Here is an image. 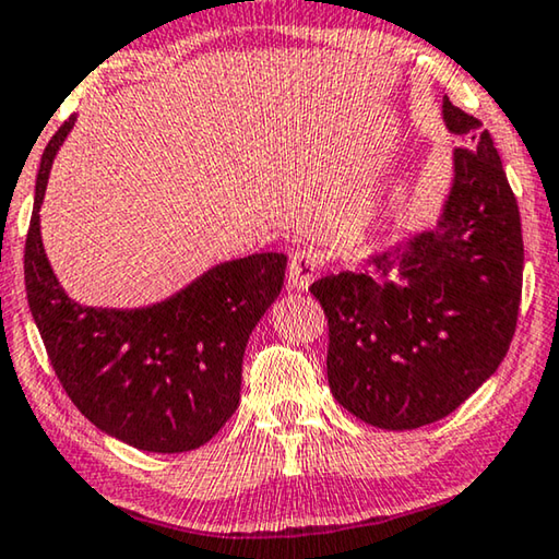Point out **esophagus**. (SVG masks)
<instances>
[{
  "label": "esophagus",
  "mask_w": 559,
  "mask_h": 559,
  "mask_svg": "<svg viewBox=\"0 0 559 559\" xmlns=\"http://www.w3.org/2000/svg\"><path fill=\"white\" fill-rule=\"evenodd\" d=\"M319 254L314 250H299L292 254L289 270H287V282L295 292H307L312 285L317 272H319Z\"/></svg>",
  "instance_id": "34e87169"
}]
</instances>
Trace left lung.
<instances>
[{"label": "left lung", "instance_id": "left-lung-1", "mask_svg": "<svg viewBox=\"0 0 559 559\" xmlns=\"http://www.w3.org/2000/svg\"><path fill=\"white\" fill-rule=\"evenodd\" d=\"M451 190L436 225L366 258L361 272L317 280L329 319L326 377L364 424L411 431L478 391L515 334L523 289L518 200L478 118L443 98Z\"/></svg>", "mask_w": 559, "mask_h": 559}]
</instances>
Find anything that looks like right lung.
<instances>
[{
    "mask_svg": "<svg viewBox=\"0 0 559 559\" xmlns=\"http://www.w3.org/2000/svg\"><path fill=\"white\" fill-rule=\"evenodd\" d=\"M71 116L41 155L24 282L53 371L81 414L139 451L186 453L207 443L240 404L242 356L285 285L287 258L258 252L213 264L190 285L133 309L67 295L41 242L39 210Z\"/></svg>",
    "mask_w": 559,
    "mask_h": 559,
    "instance_id": "1",
    "label": "right lung"
}]
</instances>
